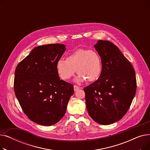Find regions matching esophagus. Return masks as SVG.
<instances>
[{"label": "esophagus", "mask_w": 150, "mask_h": 150, "mask_svg": "<svg viewBox=\"0 0 150 150\" xmlns=\"http://www.w3.org/2000/svg\"><path fill=\"white\" fill-rule=\"evenodd\" d=\"M80 88V87H79V86H76V85H74V91H77L78 89H79Z\"/></svg>", "instance_id": "obj_1"}]
</instances>
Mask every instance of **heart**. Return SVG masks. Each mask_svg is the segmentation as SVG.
Returning a JSON list of instances; mask_svg holds the SVG:
<instances>
[{"mask_svg":"<svg viewBox=\"0 0 150 150\" xmlns=\"http://www.w3.org/2000/svg\"><path fill=\"white\" fill-rule=\"evenodd\" d=\"M57 72L63 80H69L75 72L78 74L77 82L97 80L102 71V61L95 50L80 49L69 54L67 59H59L56 64Z\"/></svg>","mask_w":150,"mask_h":150,"instance_id":"1","label":"heart"}]
</instances>
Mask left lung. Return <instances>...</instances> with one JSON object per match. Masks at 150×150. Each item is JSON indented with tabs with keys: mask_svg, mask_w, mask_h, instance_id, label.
<instances>
[{
	"mask_svg": "<svg viewBox=\"0 0 150 150\" xmlns=\"http://www.w3.org/2000/svg\"><path fill=\"white\" fill-rule=\"evenodd\" d=\"M102 61V71L95 82L84 88L89 115L97 123L110 125L128 111L137 89L136 73L118 47L108 41L94 45Z\"/></svg>",
	"mask_w": 150,
	"mask_h": 150,
	"instance_id": "obj_1",
	"label": "left lung"
}]
</instances>
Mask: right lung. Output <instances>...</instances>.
Masks as SVG:
<instances>
[{
  "instance_id": "add662e5",
  "label": "right lung",
  "mask_w": 150,
  "mask_h": 150,
  "mask_svg": "<svg viewBox=\"0 0 150 150\" xmlns=\"http://www.w3.org/2000/svg\"><path fill=\"white\" fill-rule=\"evenodd\" d=\"M65 50L60 44L36 47L16 69L15 95L24 114L37 124L58 122L74 92L73 84L60 80L56 69Z\"/></svg>"
}]
</instances>
